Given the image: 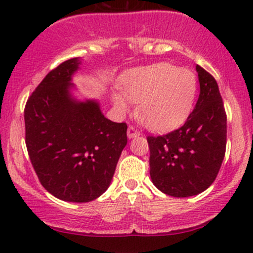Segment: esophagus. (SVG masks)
<instances>
[{
  "label": "esophagus",
  "mask_w": 253,
  "mask_h": 253,
  "mask_svg": "<svg viewBox=\"0 0 253 253\" xmlns=\"http://www.w3.org/2000/svg\"><path fill=\"white\" fill-rule=\"evenodd\" d=\"M127 135H128L129 139H132V138H135V137H139L140 133L135 129V127L133 126H129L128 129H127Z\"/></svg>",
  "instance_id": "obj_1"
}]
</instances>
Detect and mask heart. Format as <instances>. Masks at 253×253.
Returning a JSON list of instances; mask_svg holds the SVG:
<instances>
[{
	"mask_svg": "<svg viewBox=\"0 0 253 253\" xmlns=\"http://www.w3.org/2000/svg\"><path fill=\"white\" fill-rule=\"evenodd\" d=\"M120 93H114L116 109L126 113L128 99L138 103L135 115L149 129L168 131L187 118L197 96L198 80L187 68L161 62L133 68L119 79Z\"/></svg>",
	"mask_w": 253,
	"mask_h": 253,
	"instance_id": "b5f03b06",
	"label": "heart"
}]
</instances>
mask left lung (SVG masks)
I'll return each instance as SVG.
<instances>
[{
	"mask_svg": "<svg viewBox=\"0 0 253 253\" xmlns=\"http://www.w3.org/2000/svg\"><path fill=\"white\" fill-rule=\"evenodd\" d=\"M198 101L180 128L149 135L150 176L171 197L196 196L215 181L226 154L227 115L218 85L209 72L196 66Z\"/></svg>",
	"mask_w": 253,
	"mask_h": 253,
	"instance_id": "8db88e82",
	"label": "left lung"
}]
</instances>
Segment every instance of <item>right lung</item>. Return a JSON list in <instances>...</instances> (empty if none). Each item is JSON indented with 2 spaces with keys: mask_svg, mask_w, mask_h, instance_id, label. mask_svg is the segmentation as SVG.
<instances>
[{
  "mask_svg": "<svg viewBox=\"0 0 253 253\" xmlns=\"http://www.w3.org/2000/svg\"><path fill=\"white\" fill-rule=\"evenodd\" d=\"M80 60L46 74L24 110L25 143L42 186L61 201L86 203L109 187L127 144V125L104 118L97 101L71 95Z\"/></svg>",
  "mask_w": 253,
  "mask_h": 253,
  "instance_id": "1",
  "label": "right lung"
}]
</instances>
